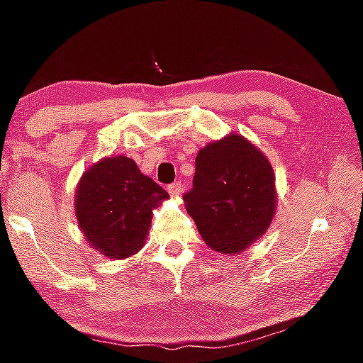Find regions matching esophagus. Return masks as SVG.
<instances>
[{
    "label": "esophagus",
    "instance_id": "obj_1",
    "mask_svg": "<svg viewBox=\"0 0 363 363\" xmlns=\"http://www.w3.org/2000/svg\"><path fill=\"white\" fill-rule=\"evenodd\" d=\"M168 192L173 195V196H177L181 194V182L179 181H176V182H173V184H168Z\"/></svg>",
    "mask_w": 363,
    "mask_h": 363
}]
</instances>
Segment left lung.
Segmentation results:
<instances>
[{
  "instance_id": "8db88e82",
  "label": "left lung",
  "mask_w": 363,
  "mask_h": 363,
  "mask_svg": "<svg viewBox=\"0 0 363 363\" xmlns=\"http://www.w3.org/2000/svg\"><path fill=\"white\" fill-rule=\"evenodd\" d=\"M184 200L208 247L238 253L259 238L274 218L272 167L247 139L229 134L199 152L194 186Z\"/></svg>"
}]
</instances>
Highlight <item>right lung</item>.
I'll list each match as a JSON object with an SVG mask.
<instances>
[{
	"mask_svg": "<svg viewBox=\"0 0 363 363\" xmlns=\"http://www.w3.org/2000/svg\"><path fill=\"white\" fill-rule=\"evenodd\" d=\"M75 196L86 240L104 256L125 259L143 248L152 208L168 194L140 173L131 158L118 155L86 171Z\"/></svg>",
	"mask_w": 363,
	"mask_h": 363,
	"instance_id": "right-lung-1",
	"label": "right lung"
}]
</instances>
